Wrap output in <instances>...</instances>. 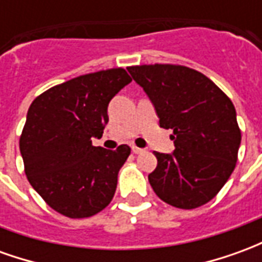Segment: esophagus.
<instances>
[{
    "instance_id": "esophagus-1",
    "label": "esophagus",
    "mask_w": 262,
    "mask_h": 262,
    "mask_svg": "<svg viewBox=\"0 0 262 262\" xmlns=\"http://www.w3.org/2000/svg\"><path fill=\"white\" fill-rule=\"evenodd\" d=\"M132 151H133L135 154H142L144 150H143V148H140V147H136V146H133V147H132Z\"/></svg>"
}]
</instances>
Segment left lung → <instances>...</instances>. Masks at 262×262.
<instances>
[{"mask_svg":"<svg viewBox=\"0 0 262 262\" xmlns=\"http://www.w3.org/2000/svg\"><path fill=\"white\" fill-rule=\"evenodd\" d=\"M153 102L160 126L172 129V154L154 153L148 182L171 206L195 209L213 199L237 163L242 132L230 98L196 70L180 64L127 67Z\"/></svg>","mask_w":262,"mask_h":262,"instance_id":"obj_1","label":"left lung"}]
</instances>
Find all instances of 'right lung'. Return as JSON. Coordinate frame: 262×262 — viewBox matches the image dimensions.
Returning <instances> with one entry per match:
<instances>
[{"label": "right lung", "instance_id": "1", "mask_svg": "<svg viewBox=\"0 0 262 262\" xmlns=\"http://www.w3.org/2000/svg\"><path fill=\"white\" fill-rule=\"evenodd\" d=\"M132 81L126 70H101L52 86L31 103L19 139L25 174L49 206L71 219L108 206L130 154L92 146L108 123L109 101Z\"/></svg>", "mask_w": 262, "mask_h": 262}]
</instances>
